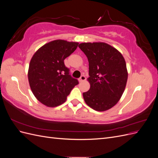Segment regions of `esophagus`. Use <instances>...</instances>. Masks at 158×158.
I'll return each mask as SVG.
<instances>
[{"mask_svg":"<svg viewBox=\"0 0 158 158\" xmlns=\"http://www.w3.org/2000/svg\"><path fill=\"white\" fill-rule=\"evenodd\" d=\"M85 80H86V78H85V76H81V77L80 78V79H79V82H84V81H85Z\"/></svg>","mask_w":158,"mask_h":158,"instance_id":"obj_1","label":"esophagus"}]
</instances>
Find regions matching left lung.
I'll return each instance as SVG.
<instances>
[{"label":"left lung","mask_w":158,"mask_h":158,"mask_svg":"<svg viewBox=\"0 0 158 158\" xmlns=\"http://www.w3.org/2000/svg\"><path fill=\"white\" fill-rule=\"evenodd\" d=\"M78 47L89 62L90 88L83 93L84 101L95 111H107L115 106L125 91L128 79L125 60L106 43H82Z\"/></svg>","instance_id":"8db88e82"}]
</instances>
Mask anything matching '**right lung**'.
I'll list each match as a JSON object with an SVG mask.
<instances>
[{"instance_id": "add662e5", "label": "right lung", "mask_w": 158, "mask_h": 158, "mask_svg": "<svg viewBox=\"0 0 158 158\" xmlns=\"http://www.w3.org/2000/svg\"><path fill=\"white\" fill-rule=\"evenodd\" d=\"M78 42L63 40L50 41L33 55L28 69L31 92L38 101L49 107L59 106L78 81L69 74L64 60L76 49Z\"/></svg>"}]
</instances>
